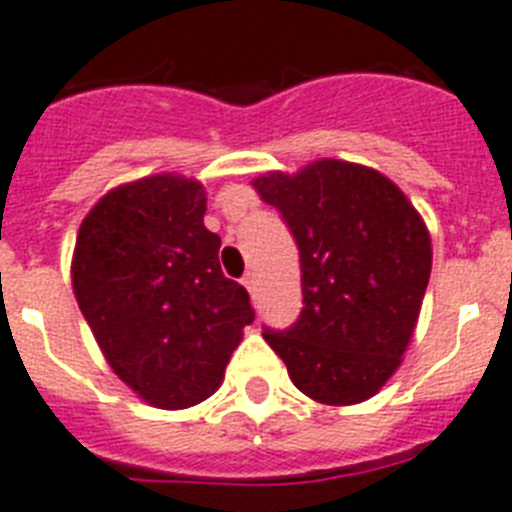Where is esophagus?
Instances as JSON below:
<instances>
[{
	"label": "esophagus",
	"instance_id": "1",
	"mask_svg": "<svg viewBox=\"0 0 512 512\" xmlns=\"http://www.w3.org/2000/svg\"><path fill=\"white\" fill-rule=\"evenodd\" d=\"M242 283H244V286H247V289H249V294L255 296V291H257V276H255V273H252V270H249L247 276L242 278Z\"/></svg>",
	"mask_w": 512,
	"mask_h": 512
}]
</instances>
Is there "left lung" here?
Returning <instances> with one entry per match:
<instances>
[{"label":"left lung","mask_w":512,"mask_h":512,"mask_svg":"<svg viewBox=\"0 0 512 512\" xmlns=\"http://www.w3.org/2000/svg\"><path fill=\"white\" fill-rule=\"evenodd\" d=\"M299 247L302 312L263 338L304 395L362 403L393 375L416 328L432 244L414 205L380 171L317 161L255 182Z\"/></svg>","instance_id":"left-lung-1"}]
</instances>
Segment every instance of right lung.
<instances>
[{
	"label": "right lung",
	"instance_id": "1",
	"mask_svg": "<svg viewBox=\"0 0 512 512\" xmlns=\"http://www.w3.org/2000/svg\"><path fill=\"white\" fill-rule=\"evenodd\" d=\"M205 192L158 174L111 190L85 216L72 260L80 312L140 398L187 409L216 393L255 309L223 276Z\"/></svg>",
	"mask_w": 512,
	"mask_h": 512
}]
</instances>
